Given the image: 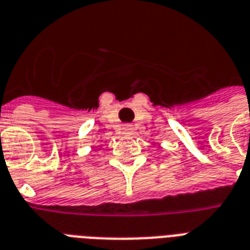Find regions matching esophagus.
<instances>
[{
	"label": "esophagus",
	"instance_id": "1",
	"mask_svg": "<svg viewBox=\"0 0 250 250\" xmlns=\"http://www.w3.org/2000/svg\"><path fill=\"white\" fill-rule=\"evenodd\" d=\"M122 132L125 133V135H127V136H128V135H132V133H133V127L131 125H125V127L122 128Z\"/></svg>",
	"mask_w": 250,
	"mask_h": 250
}]
</instances>
